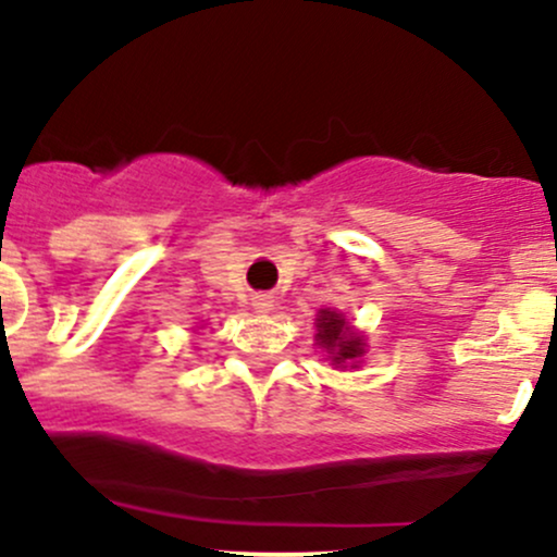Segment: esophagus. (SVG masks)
<instances>
[{"label":"esophagus","mask_w":557,"mask_h":557,"mask_svg":"<svg viewBox=\"0 0 557 557\" xmlns=\"http://www.w3.org/2000/svg\"><path fill=\"white\" fill-rule=\"evenodd\" d=\"M274 307V298L269 296V293H261V296L253 298V309L256 311H272Z\"/></svg>","instance_id":"1"}]
</instances>
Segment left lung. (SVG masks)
<instances>
[{
	"label": "left lung",
	"instance_id": "obj_1",
	"mask_svg": "<svg viewBox=\"0 0 557 557\" xmlns=\"http://www.w3.org/2000/svg\"><path fill=\"white\" fill-rule=\"evenodd\" d=\"M314 327L317 346L325 348L335 368H357L359 357H364V335L348 325L344 314L335 309H320Z\"/></svg>",
	"mask_w": 557,
	"mask_h": 557
}]
</instances>
